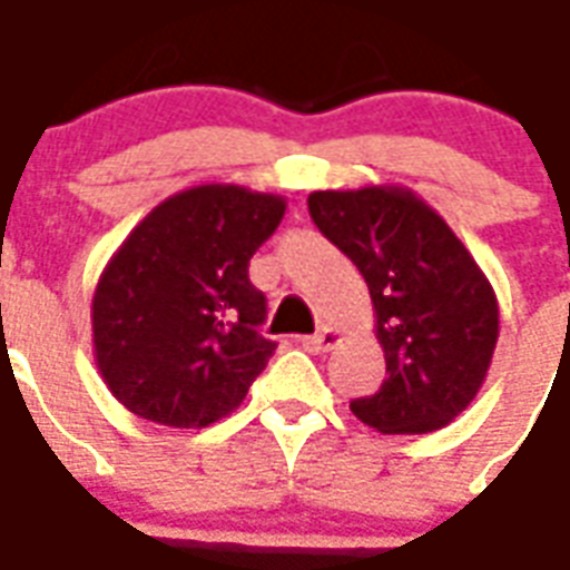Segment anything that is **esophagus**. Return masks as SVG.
Here are the masks:
<instances>
[{
  "mask_svg": "<svg viewBox=\"0 0 570 570\" xmlns=\"http://www.w3.org/2000/svg\"><path fill=\"white\" fill-rule=\"evenodd\" d=\"M298 342H302V347L311 351V354H323V351H333V347L338 345V333H335L333 326H323L321 333L305 335V338H298Z\"/></svg>",
  "mask_w": 570,
  "mask_h": 570,
  "instance_id": "obj_1",
  "label": "esophagus"
}]
</instances>
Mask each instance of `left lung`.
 <instances>
[{
    "label": "left lung",
    "instance_id": "obj_1",
    "mask_svg": "<svg viewBox=\"0 0 570 570\" xmlns=\"http://www.w3.org/2000/svg\"><path fill=\"white\" fill-rule=\"evenodd\" d=\"M314 225L357 265L387 379L351 412L382 433H430L461 415L498 345V298L440 213L403 186L311 191Z\"/></svg>",
    "mask_w": 570,
    "mask_h": 570
}]
</instances>
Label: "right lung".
<instances>
[{
    "mask_svg": "<svg viewBox=\"0 0 570 570\" xmlns=\"http://www.w3.org/2000/svg\"><path fill=\"white\" fill-rule=\"evenodd\" d=\"M286 210L281 195L195 186L142 219L97 281L94 357L121 406L167 428H207L235 412L274 342L253 253Z\"/></svg>",
    "mask_w": 570,
    "mask_h": 570,
    "instance_id": "right-lung-1",
    "label": "right lung"
}]
</instances>
